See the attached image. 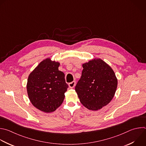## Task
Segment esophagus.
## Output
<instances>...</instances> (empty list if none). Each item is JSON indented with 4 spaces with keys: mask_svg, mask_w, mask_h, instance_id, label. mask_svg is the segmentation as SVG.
Wrapping results in <instances>:
<instances>
[{
    "mask_svg": "<svg viewBox=\"0 0 146 146\" xmlns=\"http://www.w3.org/2000/svg\"><path fill=\"white\" fill-rule=\"evenodd\" d=\"M76 85V82L75 81H72V82H70L69 84V86L70 88H73Z\"/></svg>",
    "mask_w": 146,
    "mask_h": 146,
    "instance_id": "34e87169",
    "label": "esophagus"
}]
</instances>
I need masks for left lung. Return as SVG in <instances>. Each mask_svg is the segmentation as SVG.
<instances>
[{"instance_id":"left-lung-1","label":"left lung","mask_w":146,"mask_h":146,"mask_svg":"<svg viewBox=\"0 0 146 146\" xmlns=\"http://www.w3.org/2000/svg\"><path fill=\"white\" fill-rule=\"evenodd\" d=\"M81 78L75 90L81 103L87 109L98 111L113 98L117 79L111 67L100 58H93L82 64Z\"/></svg>"}]
</instances>
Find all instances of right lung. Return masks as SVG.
<instances>
[{
  "label": "right lung",
  "mask_w": 146,
  "mask_h": 146,
  "mask_svg": "<svg viewBox=\"0 0 146 146\" xmlns=\"http://www.w3.org/2000/svg\"><path fill=\"white\" fill-rule=\"evenodd\" d=\"M59 62L47 58L30 73L27 92L31 104L45 113L55 111L63 103L68 88L64 73L58 70Z\"/></svg>",
  "instance_id": "1"
}]
</instances>
